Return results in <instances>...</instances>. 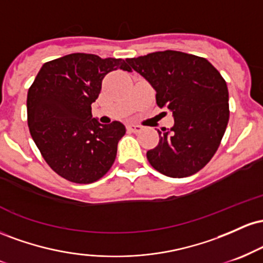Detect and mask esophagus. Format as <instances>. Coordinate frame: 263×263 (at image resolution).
I'll return each instance as SVG.
<instances>
[{"instance_id":"34e87169","label":"esophagus","mask_w":263,"mask_h":263,"mask_svg":"<svg viewBox=\"0 0 263 263\" xmlns=\"http://www.w3.org/2000/svg\"><path fill=\"white\" fill-rule=\"evenodd\" d=\"M127 129H128V131L134 132V134H138V132L142 131V127H141V126H138V125H134V123H131V125L127 126Z\"/></svg>"}]
</instances>
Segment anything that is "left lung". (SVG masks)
Returning <instances> with one entry per match:
<instances>
[{
    "label": "left lung",
    "instance_id": "left-lung-1",
    "mask_svg": "<svg viewBox=\"0 0 263 263\" xmlns=\"http://www.w3.org/2000/svg\"><path fill=\"white\" fill-rule=\"evenodd\" d=\"M126 62L153 86L157 105L173 112L174 126L158 131V144L147 152L151 165L172 178L197 173L215 155L229 122L224 78L205 58L177 50Z\"/></svg>",
    "mask_w": 263,
    "mask_h": 263
}]
</instances>
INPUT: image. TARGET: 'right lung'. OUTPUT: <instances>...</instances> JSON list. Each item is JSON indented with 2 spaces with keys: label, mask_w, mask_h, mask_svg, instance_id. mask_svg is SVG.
Listing matches in <instances>:
<instances>
[{
  "label": "right lung",
  "mask_w": 263,
  "mask_h": 263,
  "mask_svg": "<svg viewBox=\"0 0 263 263\" xmlns=\"http://www.w3.org/2000/svg\"><path fill=\"white\" fill-rule=\"evenodd\" d=\"M117 69L131 70L123 59L68 54L44 63L29 87L27 120L33 141L48 165L69 182H96L114 164L126 128L119 121L101 125L92 119L91 104L105 75Z\"/></svg>",
  "instance_id": "add662e5"
}]
</instances>
